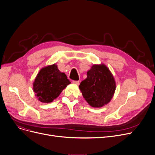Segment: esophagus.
<instances>
[{
  "label": "esophagus",
  "mask_w": 155,
  "mask_h": 155,
  "mask_svg": "<svg viewBox=\"0 0 155 155\" xmlns=\"http://www.w3.org/2000/svg\"><path fill=\"white\" fill-rule=\"evenodd\" d=\"M73 83L74 84H75V85H79V84H80V82L79 81H78V80H73Z\"/></svg>",
  "instance_id": "obj_1"
}]
</instances>
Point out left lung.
Here are the masks:
<instances>
[{"label":"left lung","instance_id":"left-lung-1","mask_svg":"<svg viewBox=\"0 0 155 155\" xmlns=\"http://www.w3.org/2000/svg\"><path fill=\"white\" fill-rule=\"evenodd\" d=\"M79 88L90 106L101 107L110 103L115 93L116 84L106 65L94 64L87 71V78L80 83Z\"/></svg>","mask_w":155,"mask_h":155}]
</instances>
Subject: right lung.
Returning a JSON list of instances; mask_svg holds the SVG:
<instances>
[{"label":"right lung","instance_id":"add662e5","mask_svg":"<svg viewBox=\"0 0 155 155\" xmlns=\"http://www.w3.org/2000/svg\"><path fill=\"white\" fill-rule=\"evenodd\" d=\"M71 84L64 73L60 71L56 64L42 68L33 84V92L40 102L49 103Z\"/></svg>","mask_w":155,"mask_h":155}]
</instances>
